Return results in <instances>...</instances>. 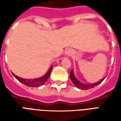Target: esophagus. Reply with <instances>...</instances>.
Returning a JSON list of instances; mask_svg holds the SVG:
<instances>
[{
	"label": "esophagus",
	"instance_id": "esophagus-1",
	"mask_svg": "<svg viewBox=\"0 0 121 121\" xmlns=\"http://www.w3.org/2000/svg\"><path fill=\"white\" fill-rule=\"evenodd\" d=\"M73 54V49H71L70 48H67L65 51V55L67 56V57L69 56H71L72 54Z\"/></svg>",
	"mask_w": 121,
	"mask_h": 121
}]
</instances>
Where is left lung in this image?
<instances>
[{"label": "left lung", "instance_id": "obj_1", "mask_svg": "<svg viewBox=\"0 0 121 121\" xmlns=\"http://www.w3.org/2000/svg\"><path fill=\"white\" fill-rule=\"evenodd\" d=\"M70 78H71V80L72 82L73 83L74 85L80 89H82V90H87V89H91V88H93L96 86H98L99 84H100L104 80L105 78H102V80H100V81L97 82H95V83H93V84H84V83H82L80 82L79 81L78 79L76 78L75 76H74V74L73 70L72 69L70 73Z\"/></svg>", "mask_w": 121, "mask_h": 121}]
</instances>
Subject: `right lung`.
Here are the masks:
<instances>
[{"mask_svg":"<svg viewBox=\"0 0 121 121\" xmlns=\"http://www.w3.org/2000/svg\"><path fill=\"white\" fill-rule=\"evenodd\" d=\"M52 67L53 66H51L50 69H48V71L47 72V73L45 74L44 76L35 79H25L22 78H20V77L15 75L13 73H12V74L13 75V76L17 79V80H19L22 84H25V86H26L28 87H37L42 86L46 82L47 79L49 78V76H50V73H51V71L52 70Z\"/></svg>","mask_w":121,"mask_h":121,"instance_id":"obj_1","label":"right lung"}]
</instances>
